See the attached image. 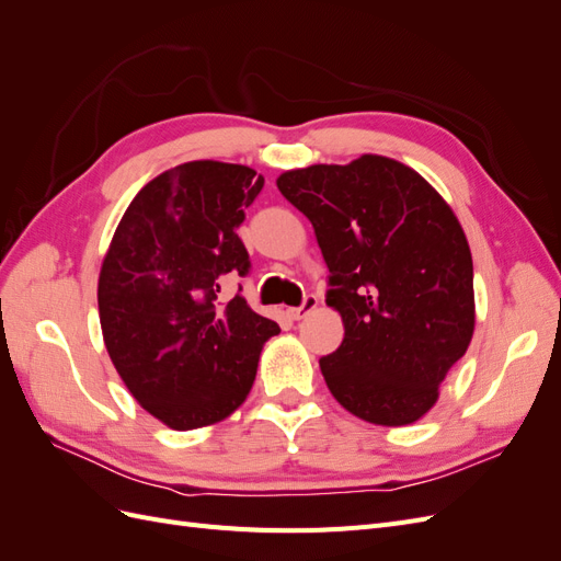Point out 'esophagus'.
Listing matches in <instances>:
<instances>
[{
  "label": "esophagus",
  "mask_w": 561,
  "mask_h": 561,
  "mask_svg": "<svg viewBox=\"0 0 561 561\" xmlns=\"http://www.w3.org/2000/svg\"><path fill=\"white\" fill-rule=\"evenodd\" d=\"M316 307H318V299L313 295H307V297H304V301H301V307L287 309V316H290L293 320H301L304 316H309Z\"/></svg>",
  "instance_id": "obj_1"
}]
</instances>
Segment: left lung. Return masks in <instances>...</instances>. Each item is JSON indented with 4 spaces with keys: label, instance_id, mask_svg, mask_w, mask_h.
Instances as JSON below:
<instances>
[{
    "label": "left lung",
    "instance_id": "obj_1",
    "mask_svg": "<svg viewBox=\"0 0 561 561\" xmlns=\"http://www.w3.org/2000/svg\"><path fill=\"white\" fill-rule=\"evenodd\" d=\"M309 217L330 268L344 342L320 358L330 393L377 426H407L437 402L474 330L472 257L454 210L410 165L365 154L278 180Z\"/></svg>",
    "mask_w": 561,
    "mask_h": 561
}]
</instances>
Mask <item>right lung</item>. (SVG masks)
I'll use <instances>...</instances> for the list:
<instances>
[{
    "label": "right lung",
    "mask_w": 561,
    "mask_h": 561,
    "mask_svg": "<svg viewBox=\"0 0 561 561\" xmlns=\"http://www.w3.org/2000/svg\"><path fill=\"white\" fill-rule=\"evenodd\" d=\"M248 165L190 161L145 184L118 222L98 280L110 358L133 398L173 431L210 426L248 398L262 346L280 332L222 276H248L236 229L262 192Z\"/></svg>",
    "instance_id": "add662e5"
}]
</instances>
